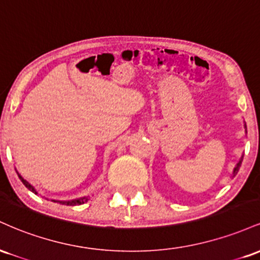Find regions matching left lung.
<instances>
[{
  "instance_id": "1",
  "label": "left lung",
  "mask_w": 260,
  "mask_h": 260,
  "mask_svg": "<svg viewBox=\"0 0 260 260\" xmlns=\"http://www.w3.org/2000/svg\"><path fill=\"white\" fill-rule=\"evenodd\" d=\"M244 128H246V133H247V126H246V123H244ZM242 160H243V155L240 157V161H238V162L236 164V166H235V169H234V172H232V177H235L236 174H237V172H238V170H240L241 164H242Z\"/></svg>"
}]
</instances>
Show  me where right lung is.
I'll use <instances>...</instances> for the list:
<instances>
[{"instance_id": "right-lung-1", "label": "right lung", "mask_w": 260, "mask_h": 260, "mask_svg": "<svg viewBox=\"0 0 260 260\" xmlns=\"http://www.w3.org/2000/svg\"><path fill=\"white\" fill-rule=\"evenodd\" d=\"M17 174H18V172H17ZM18 177H19V180L23 182V184H24V186H25L26 188H28L29 190H31L32 193H35V194H38L37 189H35V188L32 187L31 184L29 183L28 181L24 180V178H23L22 176H20L19 174H18ZM88 201H89L88 197H82V198L72 199V201H53V199H52V202H55V203H59V204H62V205H80V204H84V203H86Z\"/></svg>"}]
</instances>
